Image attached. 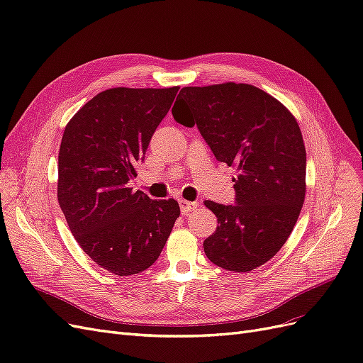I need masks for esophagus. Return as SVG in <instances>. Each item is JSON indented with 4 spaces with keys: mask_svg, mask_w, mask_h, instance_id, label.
Masks as SVG:
<instances>
[{
    "mask_svg": "<svg viewBox=\"0 0 363 363\" xmlns=\"http://www.w3.org/2000/svg\"><path fill=\"white\" fill-rule=\"evenodd\" d=\"M179 203H180V211H182V213H183V215H188V213L194 212L196 207H199V203H195V201H188V200H180Z\"/></svg>",
    "mask_w": 363,
    "mask_h": 363,
    "instance_id": "34e87169",
    "label": "esophagus"
}]
</instances>
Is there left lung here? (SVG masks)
<instances>
[{"label":"left lung","mask_w":363,"mask_h":363,"mask_svg":"<svg viewBox=\"0 0 363 363\" xmlns=\"http://www.w3.org/2000/svg\"><path fill=\"white\" fill-rule=\"evenodd\" d=\"M172 116L196 125L219 162L238 168L236 204L204 201L218 218L204 252L215 265L248 272L277 255L292 233L306 195V148L294 115L245 83L188 86Z\"/></svg>","instance_id":"8db88e82"}]
</instances>
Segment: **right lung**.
<instances>
[{
    "mask_svg": "<svg viewBox=\"0 0 363 363\" xmlns=\"http://www.w3.org/2000/svg\"><path fill=\"white\" fill-rule=\"evenodd\" d=\"M180 87H112L65 127L57 200L71 233L98 267L133 276L155 263L180 216L179 203L128 188Z\"/></svg>",
    "mask_w": 363,
    "mask_h": 363,
    "instance_id": "add662e5",
    "label": "right lung"
}]
</instances>
